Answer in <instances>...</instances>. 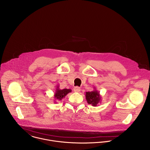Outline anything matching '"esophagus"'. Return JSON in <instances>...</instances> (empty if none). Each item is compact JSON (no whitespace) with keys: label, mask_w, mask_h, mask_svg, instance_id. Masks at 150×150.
I'll list each match as a JSON object with an SVG mask.
<instances>
[{"label":"esophagus","mask_w":150,"mask_h":150,"mask_svg":"<svg viewBox=\"0 0 150 150\" xmlns=\"http://www.w3.org/2000/svg\"><path fill=\"white\" fill-rule=\"evenodd\" d=\"M80 90H81V89L79 86H75L74 88V92H79L80 91Z\"/></svg>","instance_id":"esophagus-1"}]
</instances>
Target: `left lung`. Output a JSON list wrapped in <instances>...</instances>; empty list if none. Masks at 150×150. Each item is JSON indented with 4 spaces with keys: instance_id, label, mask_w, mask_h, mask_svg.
Wrapping results in <instances>:
<instances>
[{
    "instance_id": "obj_1",
    "label": "left lung",
    "mask_w": 150,
    "mask_h": 150,
    "mask_svg": "<svg viewBox=\"0 0 150 150\" xmlns=\"http://www.w3.org/2000/svg\"><path fill=\"white\" fill-rule=\"evenodd\" d=\"M86 100L88 104L92 105L93 106H97L99 103L101 102V96L100 92L98 91L94 87V90L91 92H86Z\"/></svg>"
}]
</instances>
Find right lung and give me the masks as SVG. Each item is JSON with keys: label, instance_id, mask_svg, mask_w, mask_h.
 I'll return each instance as SVG.
<instances>
[{"label": "right lung", "instance_id": "obj_1", "mask_svg": "<svg viewBox=\"0 0 150 150\" xmlns=\"http://www.w3.org/2000/svg\"><path fill=\"white\" fill-rule=\"evenodd\" d=\"M71 92V89H60L59 88V86H57V88H56L55 92L54 95V99L58 100H61L63 98H64V96L67 95V93Z\"/></svg>", "mask_w": 150, "mask_h": 150}]
</instances>
